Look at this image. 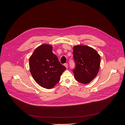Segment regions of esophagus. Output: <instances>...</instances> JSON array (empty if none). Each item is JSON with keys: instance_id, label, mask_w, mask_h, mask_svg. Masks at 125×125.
I'll return each instance as SVG.
<instances>
[{"instance_id": "obj_1", "label": "esophagus", "mask_w": 125, "mask_h": 125, "mask_svg": "<svg viewBox=\"0 0 125 125\" xmlns=\"http://www.w3.org/2000/svg\"><path fill=\"white\" fill-rule=\"evenodd\" d=\"M64 66H65V67H66V68H68V64H67V63H64Z\"/></svg>"}]
</instances>
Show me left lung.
Segmentation results:
<instances>
[{
    "instance_id": "8db88e82",
    "label": "left lung",
    "mask_w": 125,
    "mask_h": 125,
    "mask_svg": "<svg viewBox=\"0 0 125 125\" xmlns=\"http://www.w3.org/2000/svg\"><path fill=\"white\" fill-rule=\"evenodd\" d=\"M75 67L73 70L75 80L84 84L90 82L97 75L101 58L93 48L78 45L73 48Z\"/></svg>"
}]
</instances>
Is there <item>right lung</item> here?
Segmentation results:
<instances>
[{"label":"right lung","instance_id":"1","mask_svg":"<svg viewBox=\"0 0 125 125\" xmlns=\"http://www.w3.org/2000/svg\"><path fill=\"white\" fill-rule=\"evenodd\" d=\"M52 47L43 44L37 47L29 59L31 73L36 82L42 87L51 89L59 82L66 69L53 53Z\"/></svg>","mask_w":125,"mask_h":125}]
</instances>
